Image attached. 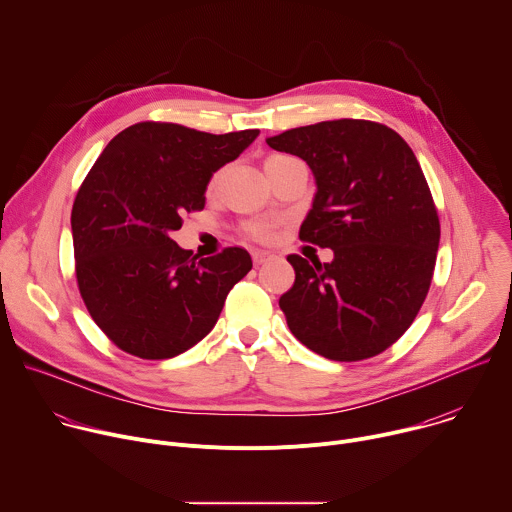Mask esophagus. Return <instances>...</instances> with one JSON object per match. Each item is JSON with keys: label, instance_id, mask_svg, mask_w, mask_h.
Returning <instances> with one entry per match:
<instances>
[{"label": "esophagus", "instance_id": "34e87169", "mask_svg": "<svg viewBox=\"0 0 512 512\" xmlns=\"http://www.w3.org/2000/svg\"><path fill=\"white\" fill-rule=\"evenodd\" d=\"M273 255L269 253V251H261V249H257V251H253V263L255 265H263L265 261H269Z\"/></svg>", "mask_w": 512, "mask_h": 512}]
</instances>
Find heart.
<instances>
[{
	"label": "heart",
	"mask_w": 512,
	"mask_h": 512,
	"mask_svg": "<svg viewBox=\"0 0 512 512\" xmlns=\"http://www.w3.org/2000/svg\"><path fill=\"white\" fill-rule=\"evenodd\" d=\"M275 158H283V156H273V158H269V160H275ZM251 231H253V235L259 237V239H267L269 233H271L267 225H255Z\"/></svg>",
	"instance_id": "heart-1"
}]
</instances>
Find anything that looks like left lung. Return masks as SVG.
<instances>
[{"label":"left lung","mask_w":512,"mask_h":512,"mask_svg":"<svg viewBox=\"0 0 512 512\" xmlns=\"http://www.w3.org/2000/svg\"><path fill=\"white\" fill-rule=\"evenodd\" d=\"M302 158L316 182L300 239L330 263L289 255L296 281L279 298L287 326L330 360L371 358L415 320L431 283L440 221L405 139L387 125L336 119L265 139Z\"/></svg>","instance_id":"obj_1"}]
</instances>
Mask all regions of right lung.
<instances>
[{
  "label": "right lung",
  "mask_w": 512,
  "mask_h": 512,
  "mask_svg": "<svg viewBox=\"0 0 512 512\" xmlns=\"http://www.w3.org/2000/svg\"><path fill=\"white\" fill-rule=\"evenodd\" d=\"M257 135L145 121L115 135L91 168L70 214L77 281L89 314L121 350L150 360L186 352L251 271L241 247L196 261L172 233L184 212L204 208L212 174Z\"/></svg>",
  "instance_id": "obj_1"
}]
</instances>
